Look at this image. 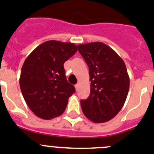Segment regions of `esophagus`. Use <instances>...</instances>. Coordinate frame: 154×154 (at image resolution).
Listing matches in <instances>:
<instances>
[{"mask_svg":"<svg viewBox=\"0 0 154 154\" xmlns=\"http://www.w3.org/2000/svg\"><path fill=\"white\" fill-rule=\"evenodd\" d=\"M78 88H79V84H77V85H75V88H76V90H78Z\"/></svg>","mask_w":154,"mask_h":154,"instance_id":"34e87169","label":"esophagus"}]
</instances>
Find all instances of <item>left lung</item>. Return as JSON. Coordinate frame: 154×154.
Segmentation results:
<instances>
[{"label": "left lung", "instance_id": "1", "mask_svg": "<svg viewBox=\"0 0 154 154\" xmlns=\"http://www.w3.org/2000/svg\"><path fill=\"white\" fill-rule=\"evenodd\" d=\"M89 67L90 96L81 100L83 113L95 123L115 117L123 107L129 89V77L122 59L100 42L77 45Z\"/></svg>", "mask_w": 154, "mask_h": 154}]
</instances>
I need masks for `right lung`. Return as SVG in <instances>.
Returning <instances> with one entry per match:
<instances>
[{
  "instance_id": "add662e5",
  "label": "right lung",
  "mask_w": 154,
  "mask_h": 154,
  "mask_svg": "<svg viewBox=\"0 0 154 154\" xmlns=\"http://www.w3.org/2000/svg\"><path fill=\"white\" fill-rule=\"evenodd\" d=\"M77 45L56 40L37 46L25 59L19 79L25 102L36 116L52 119L63 113L75 88L66 80L63 64Z\"/></svg>"
}]
</instances>
